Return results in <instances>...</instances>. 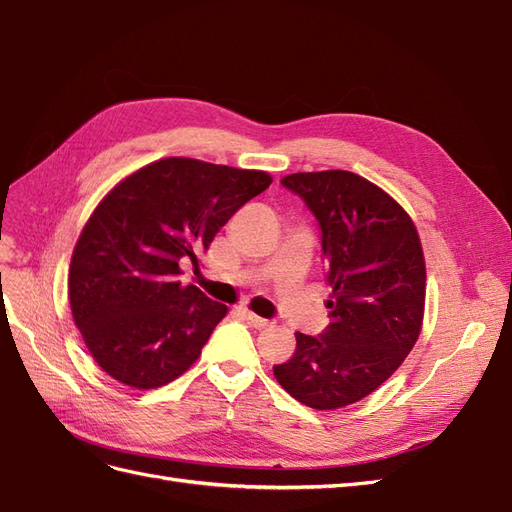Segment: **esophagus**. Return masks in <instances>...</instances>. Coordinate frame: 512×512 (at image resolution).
<instances>
[{
    "label": "esophagus",
    "instance_id": "esophagus-1",
    "mask_svg": "<svg viewBox=\"0 0 512 512\" xmlns=\"http://www.w3.org/2000/svg\"><path fill=\"white\" fill-rule=\"evenodd\" d=\"M245 318L247 320H250V324H252V327H256V329H265V327H269V320L267 318H260V316H256L254 312H250V309H245Z\"/></svg>",
    "mask_w": 512,
    "mask_h": 512
}]
</instances>
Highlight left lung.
Here are the masks:
<instances>
[{
	"label": "left lung",
	"mask_w": 512,
	"mask_h": 512,
	"mask_svg": "<svg viewBox=\"0 0 512 512\" xmlns=\"http://www.w3.org/2000/svg\"><path fill=\"white\" fill-rule=\"evenodd\" d=\"M322 232L331 324L297 333V350L273 374L314 410H335L374 393L416 344L425 309V258L410 215L348 170L282 179Z\"/></svg>",
	"instance_id": "1"
}]
</instances>
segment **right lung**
Returning a JSON list of instances; mask_svg holds the SVG:
<instances>
[{"mask_svg": "<svg viewBox=\"0 0 512 512\" xmlns=\"http://www.w3.org/2000/svg\"><path fill=\"white\" fill-rule=\"evenodd\" d=\"M271 185L262 170L164 158L104 196L76 241L68 297L96 363L132 389L179 378L228 307L179 282L247 200Z\"/></svg>", "mask_w": 512, "mask_h": 512, "instance_id": "obj_1", "label": "right lung"}]
</instances>
